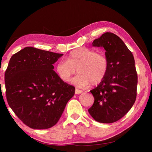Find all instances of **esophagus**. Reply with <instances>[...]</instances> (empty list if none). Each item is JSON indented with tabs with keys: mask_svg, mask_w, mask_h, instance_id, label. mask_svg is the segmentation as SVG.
Returning a JSON list of instances; mask_svg holds the SVG:
<instances>
[{
	"mask_svg": "<svg viewBox=\"0 0 152 152\" xmlns=\"http://www.w3.org/2000/svg\"><path fill=\"white\" fill-rule=\"evenodd\" d=\"M82 93V91L80 89H75V94H81Z\"/></svg>",
	"mask_w": 152,
	"mask_h": 152,
	"instance_id": "esophagus-1",
	"label": "esophagus"
}]
</instances>
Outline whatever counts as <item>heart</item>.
Here are the masks:
<instances>
[{"label": "heart", "instance_id": "1", "mask_svg": "<svg viewBox=\"0 0 152 152\" xmlns=\"http://www.w3.org/2000/svg\"><path fill=\"white\" fill-rule=\"evenodd\" d=\"M109 68L108 59L104 54L87 48H79L71 51L66 61H58L56 72L62 81L68 82L77 72V75L73 83L79 87H86L91 83L100 84L107 75Z\"/></svg>", "mask_w": 152, "mask_h": 152}]
</instances>
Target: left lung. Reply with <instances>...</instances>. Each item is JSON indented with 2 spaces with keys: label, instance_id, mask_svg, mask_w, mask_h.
<instances>
[{
  "label": "left lung",
  "instance_id": "obj_1",
  "mask_svg": "<svg viewBox=\"0 0 152 152\" xmlns=\"http://www.w3.org/2000/svg\"><path fill=\"white\" fill-rule=\"evenodd\" d=\"M93 45L104 48L109 68L104 79L90 91L94 102L88 112L96 121L113 123L125 115L136 101L137 75L134 56L122 40L111 32L95 39Z\"/></svg>",
  "mask_w": 152,
  "mask_h": 152
}]
</instances>
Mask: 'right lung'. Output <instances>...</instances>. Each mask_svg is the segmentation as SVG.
Wrapping results in <instances>:
<instances>
[{
  "instance_id": "obj_1",
  "label": "right lung",
  "mask_w": 152,
  "mask_h": 152,
  "mask_svg": "<svg viewBox=\"0 0 152 152\" xmlns=\"http://www.w3.org/2000/svg\"><path fill=\"white\" fill-rule=\"evenodd\" d=\"M63 54L26 47L13 54L5 72L7 103L25 125L35 129L54 126L75 94L53 64Z\"/></svg>"
}]
</instances>
